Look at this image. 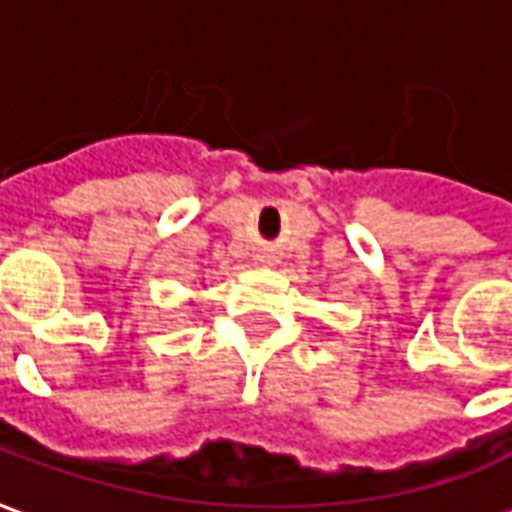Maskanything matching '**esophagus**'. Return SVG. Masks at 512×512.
I'll use <instances>...</instances> for the list:
<instances>
[{
    "label": "esophagus",
    "instance_id": "esophagus-1",
    "mask_svg": "<svg viewBox=\"0 0 512 512\" xmlns=\"http://www.w3.org/2000/svg\"><path fill=\"white\" fill-rule=\"evenodd\" d=\"M260 263H271V257H268V255H263V257H260Z\"/></svg>",
    "mask_w": 512,
    "mask_h": 512
}]
</instances>
